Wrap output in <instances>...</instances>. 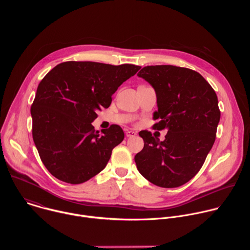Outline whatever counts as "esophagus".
<instances>
[{"label":"esophagus","mask_w":250,"mask_h":250,"mask_svg":"<svg viewBox=\"0 0 250 250\" xmlns=\"http://www.w3.org/2000/svg\"><path fill=\"white\" fill-rule=\"evenodd\" d=\"M125 135H126V137H134L136 135V132L132 131V130H128L125 132Z\"/></svg>","instance_id":"1"}]
</instances>
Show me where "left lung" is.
I'll list each match as a JSON object with an SVG mask.
<instances>
[{
  "label": "left lung",
  "mask_w": 250,
  "mask_h": 250,
  "mask_svg": "<svg viewBox=\"0 0 250 250\" xmlns=\"http://www.w3.org/2000/svg\"><path fill=\"white\" fill-rule=\"evenodd\" d=\"M137 76L156 93L158 110L153 117L160 122L154 128L168 130L163 141L147 130L139 132L145 146L134 157L137 170L156 186H182L199 172L215 142L221 119L217 94L188 68L146 66Z\"/></svg>",
  "instance_id": "left-lung-1"
}]
</instances>
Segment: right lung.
Here are the masks:
<instances>
[{"label":"right lung","instance_id":"1","mask_svg":"<svg viewBox=\"0 0 250 250\" xmlns=\"http://www.w3.org/2000/svg\"><path fill=\"white\" fill-rule=\"evenodd\" d=\"M139 69L132 64L68 61L42 80L30 110L32 137L42 163L55 178L80 184L105 167L125 133L113 125L100 134L92 123Z\"/></svg>","mask_w":250,"mask_h":250}]
</instances>
